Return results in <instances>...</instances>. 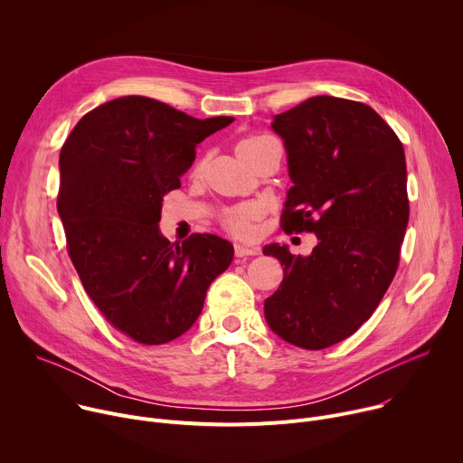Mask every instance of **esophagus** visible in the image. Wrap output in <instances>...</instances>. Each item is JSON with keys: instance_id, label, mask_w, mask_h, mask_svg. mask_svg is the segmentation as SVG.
<instances>
[{"instance_id": "34e87169", "label": "esophagus", "mask_w": 463, "mask_h": 463, "mask_svg": "<svg viewBox=\"0 0 463 463\" xmlns=\"http://www.w3.org/2000/svg\"><path fill=\"white\" fill-rule=\"evenodd\" d=\"M234 252L238 258H245V256H256L260 254L258 247H249V245H234Z\"/></svg>"}]
</instances>
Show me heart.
Here are the masks:
<instances>
[{
  "label": "heart",
  "mask_w": 463,
  "mask_h": 463,
  "mask_svg": "<svg viewBox=\"0 0 463 463\" xmlns=\"http://www.w3.org/2000/svg\"><path fill=\"white\" fill-rule=\"evenodd\" d=\"M271 137L268 136H260V134H254V136H247L243 137L238 145H236V152L238 156L245 161L247 157H250L263 143H268ZM254 218H256V209L252 205H238V207H232L229 211L223 213V225L234 234V236H240V238H247L254 232Z\"/></svg>",
  "instance_id": "obj_1"
}]
</instances>
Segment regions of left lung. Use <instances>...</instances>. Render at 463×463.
Returning <instances> with one entry per match:
<instances>
[{
  "instance_id": "8db88e82",
  "label": "left lung",
  "mask_w": 463,
  "mask_h": 463,
  "mask_svg": "<svg viewBox=\"0 0 463 463\" xmlns=\"http://www.w3.org/2000/svg\"><path fill=\"white\" fill-rule=\"evenodd\" d=\"M293 181L282 229L313 232L309 256L268 245L284 266L263 313L286 343L322 350L372 317L400 266L409 223L405 150L366 104L311 97L273 120Z\"/></svg>"
}]
</instances>
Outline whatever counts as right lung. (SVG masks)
Instances as JSON below:
<instances>
[{
    "mask_svg": "<svg viewBox=\"0 0 463 463\" xmlns=\"http://www.w3.org/2000/svg\"><path fill=\"white\" fill-rule=\"evenodd\" d=\"M232 120L194 118L129 95L86 113L60 150L56 207L70 258L99 311L136 343L183 335L231 266L227 240L190 234L170 243L159 222L163 197L181 186L195 145Z\"/></svg>",
    "mask_w": 463,
    "mask_h": 463,
    "instance_id": "1",
    "label": "right lung"
}]
</instances>
